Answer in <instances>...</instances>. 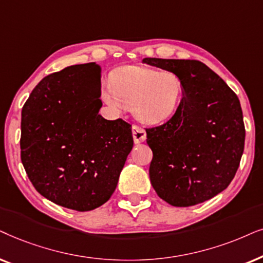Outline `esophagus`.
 <instances>
[{"instance_id":"1","label":"esophagus","mask_w":263,"mask_h":263,"mask_svg":"<svg viewBox=\"0 0 263 263\" xmlns=\"http://www.w3.org/2000/svg\"><path fill=\"white\" fill-rule=\"evenodd\" d=\"M132 136H134V139L136 143H142L145 141L146 132L144 128L141 127V126L134 125L132 126Z\"/></svg>"}]
</instances>
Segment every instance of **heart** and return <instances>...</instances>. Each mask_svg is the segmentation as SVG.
Returning <instances> with one entry per match:
<instances>
[{
  "mask_svg": "<svg viewBox=\"0 0 263 263\" xmlns=\"http://www.w3.org/2000/svg\"><path fill=\"white\" fill-rule=\"evenodd\" d=\"M183 95V80L174 73L134 66L119 69L101 96L114 109L126 104L139 121L157 125L176 114Z\"/></svg>",
  "mask_w": 263,
  "mask_h": 263,
  "instance_id": "b5f03b06",
  "label": "heart"
}]
</instances>
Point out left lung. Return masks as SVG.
Returning <instances> with one entry per match:
<instances>
[{
  "mask_svg": "<svg viewBox=\"0 0 263 263\" xmlns=\"http://www.w3.org/2000/svg\"><path fill=\"white\" fill-rule=\"evenodd\" d=\"M143 64L172 72L184 84L176 114L145 129L153 150L149 176L154 190L174 207L213 198L232 181L244 152L239 100L201 61L145 58Z\"/></svg>",
  "mask_w": 263,
  "mask_h": 263,
  "instance_id": "left-lung-1",
  "label": "left lung"
}]
</instances>
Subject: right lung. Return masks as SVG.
<instances>
[{
    "instance_id": "add662e5",
    "label": "right lung",
    "mask_w": 263,
    "mask_h": 263,
    "mask_svg": "<svg viewBox=\"0 0 263 263\" xmlns=\"http://www.w3.org/2000/svg\"><path fill=\"white\" fill-rule=\"evenodd\" d=\"M101 67L95 62L44 77L22 110V162L34 189L78 212L99 208L113 195L134 146L131 125L106 120Z\"/></svg>"
}]
</instances>
